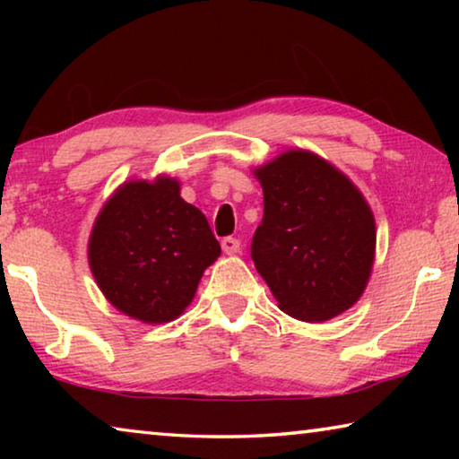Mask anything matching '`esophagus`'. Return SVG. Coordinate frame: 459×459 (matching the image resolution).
<instances>
[{
  "mask_svg": "<svg viewBox=\"0 0 459 459\" xmlns=\"http://www.w3.org/2000/svg\"><path fill=\"white\" fill-rule=\"evenodd\" d=\"M222 251L227 255H237L240 251V240L235 238V237H227L222 238Z\"/></svg>",
  "mask_w": 459,
  "mask_h": 459,
  "instance_id": "1",
  "label": "esophagus"
}]
</instances>
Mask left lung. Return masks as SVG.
I'll use <instances>...</instances> for the list:
<instances>
[{
  "label": "left lung",
  "mask_w": 459,
  "mask_h": 459,
  "mask_svg": "<svg viewBox=\"0 0 459 459\" xmlns=\"http://www.w3.org/2000/svg\"><path fill=\"white\" fill-rule=\"evenodd\" d=\"M265 214L251 257L277 306L317 324L351 309L375 265L377 224L367 198L328 160L287 150L253 169Z\"/></svg>",
  "instance_id": "obj_1"
}]
</instances>
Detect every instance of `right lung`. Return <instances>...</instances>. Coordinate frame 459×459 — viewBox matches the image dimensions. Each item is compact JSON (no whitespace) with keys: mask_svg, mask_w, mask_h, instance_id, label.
Masks as SVG:
<instances>
[{"mask_svg":"<svg viewBox=\"0 0 459 459\" xmlns=\"http://www.w3.org/2000/svg\"><path fill=\"white\" fill-rule=\"evenodd\" d=\"M87 255L108 304L143 324H166L192 304L221 245L206 216L180 196V182L160 174L123 182L108 196Z\"/></svg>","mask_w":459,"mask_h":459,"instance_id":"add662e5","label":"right lung"}]
</instances>
